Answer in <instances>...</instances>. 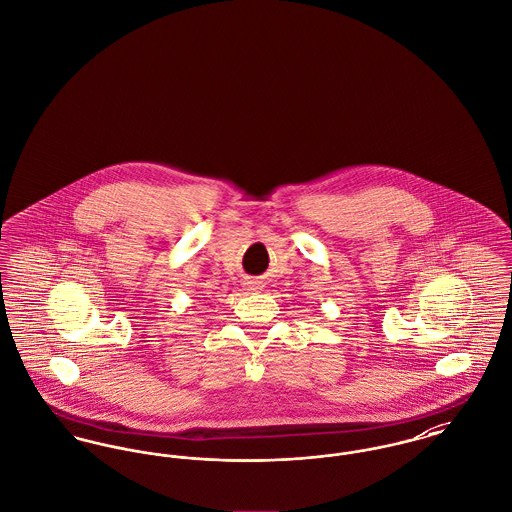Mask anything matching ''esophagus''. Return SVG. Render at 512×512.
<instances>
[{
    "label": "esophagus",
    "instance_id": "esophagus-1",
    "mask_svg": "<svg viewBox=\"0 0 512 512\" xmlns=\"http://www.w3.org/2000/svg\"><path fill=\"white\" fill-rule=\"evenodd\" d=\"M250 289H258V287H256V285H254V283H250Z\"/></svg>",
    "mask_w": 512,
    "mask_h": 512
}]
</instances>
